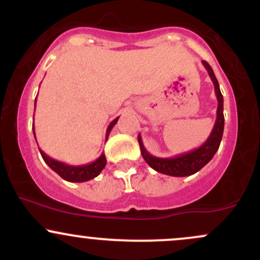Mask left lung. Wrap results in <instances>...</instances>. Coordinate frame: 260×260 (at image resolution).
Listing matches in <instances>:
<instances>
[{"label": "left lung", "instance_id": "left-lung-1", "mask_svg": "<svg viewBox=\"0 0 260 260\" xmlns=\"http://www.w3.org/2000/svg\"><path fill=\"white\" fill-rule=\"evenodd\" d=\"M202 63L205 67V70L208 71L210 79L213 80L217 99L216 121L209 138L203 143L201 147L194 149V150L188 151V153L176 155V156L172 157H156L148 153L144 144H143L142 137L138 134V143L142 156L144 157V160L147 161V164L151 169L160 172V174L175 176V177H184V176L196 174L213 159V156L220 147L223 133V122H225V118H223V98L221 91H220L219 82H217L215 74H214L213 68L209 66L208 62L202 61Z\"/></svg>", "mask_w": 260, "mask_h": 260}]
</instances>
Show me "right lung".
<instances>
[{"mask_svg": "<svg viewBox=\"0 0 260 260\" xmlns=\"http://www.w3.org/2000/svg\"><path fill=\"white\" fill-rule=\"evenodd\" d=\"M35 104H37V100H35ZM118 118H115L111 123L109 124L106 131V140L109 138V134L111 132V129L117 123ZM32 132H34V137H35V131L32 128ZM37 139V137H35ZM40 150V149H39ZM41 156L45 162L50 166V169L53 170L56 174H58L62 178L68 182H85L89 180H92V178L96 177L98 175L103 171L104 168L106 166V157L105 154H101L96 160L92 161L90 164H86V165H79V166H73V165H68V164L61 162V161H57L52 157L47 156L46 154L44 153L43 150H40Z\"/></svg>", "mask_w": 260, "mask_h": 260, "instance_id": "obj_1", "label": "right lung"}]
</instances>
